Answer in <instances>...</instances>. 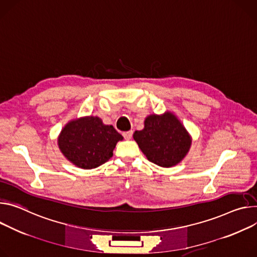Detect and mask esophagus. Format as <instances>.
I'll use <instances>...</instances> for the list:
<instances>
[{"instance_id": "obj_1", "label": "esophagus", "mask_w": 257, "mask_h": 257, "mask_svg": "<svg viewBox=\"0 0 257 257\" xmlns=\"http://www.w3.org/2000/svg\"><path fill=\"white\" fill-rule=\"evenodd\" d=\"M132 134H133L132 131H127V132H124V133H123V136H124L125 139H127V141H129V139H131V137H132Z\"/></svg>"}]
</instances>
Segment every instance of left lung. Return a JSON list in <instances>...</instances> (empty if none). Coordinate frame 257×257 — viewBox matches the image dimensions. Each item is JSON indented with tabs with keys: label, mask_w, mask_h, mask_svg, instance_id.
I'll return each instance as SVG.
<instances>
[{
	"label": "left lung",
	"mask_w": 257,
	"mask_h": 257,
	"mask_svg": "<svg viewBox=\"0 0 257 257\" xmlns=\"http://www.w3.org/2000/svg\"><path fill=\"white\" fill-rule=\"evenodd\" d=\"M133 138L149 161L165 168L180 163L192 145L189 132L171 111L148 115L145 128Z\"/></svg>",
	"instance_id": "1"
}]
</instances>
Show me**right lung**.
<instances>
[{
	"label": "right lung",
	"mask_w": 257,
	"mask_h": 257,
	"mask_svg": "<svg viewBox=\"0 0 257 257\" xmlns=\"http://www.w3.org/2000/svg\"><path fill=\"white\" fill-rule=\"evenodd\" d=\"M123 136L98 116H83L68 122L58 136L63 156L82 169L96 168L112 157L113 149Z\"/></svg>",
	"instance_id": "right-lung-1"
}]
</instances>
